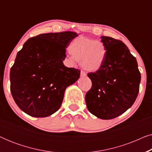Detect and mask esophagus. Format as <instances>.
Returning a JSON list of instances; mask_svg holds the SVG:
<instances>
[{"instance_id": "1", "label": "esophagus", "mask_w": 152, "mask_h": 152, "mask_svg": "<svg viewBox=\"0 0 152 152\" xmlns=\"http://www.w3.org/2000/svg\"><path fill=\"white\" fill-rule=\"evenodd\" d=\"M80 75H81V76H82V77H86V73L84 71H83V70H81Z\"/></svg>"}]
</instances>
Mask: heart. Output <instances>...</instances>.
I'll list each match as a JSON object with an SVG mask.
<instances>
[{
	"label": "heart",
	"instance_id": "obj_1",
	"mask_svg": "<svg viewBox=\"0 0 152 152\" xmlns=\"http://www.w3.org/2000/svg\"><path fill=\"white\" fill-rule=\"evenodd\" d=\"M70 55L68 60L75 64L81 62V65L87 71L95 72L104 62L107 50L100 41H95L85 37L75 39L69 45Z\"/></svg>",
	"mask_w": 152,
	"mask_h": 152
}]
</instances>
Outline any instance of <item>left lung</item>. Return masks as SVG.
Here are the masks:
<instances>
[{
  "instance_id": "8db88e82",
  "label": "left lung",
  "mask_w": 152,
  "mask_h": 152,
  "mask_svg": "<svg viewBox=\"0 0 152 152\" xmlns=\"http://www.w3.org/2000/svg\"><path fill=\"white\" fill-rule=\"evenodd\" d=\"M107 53L102 67L88 77L92 86L86 94L90 113L102 120L115 118L124 113L136 101L140 72L136 59L122 41L101 37Z\"/></svg>"
}]
</instances>
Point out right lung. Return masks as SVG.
I'll list each match as a JSON object with an SVG mask.
<instances>
[{
    "label": "right lung",
    "instance_id": "add662e5",
    "mask_svg": "<svg viewBox=\"0 0 152 152\" xmlns=\"http://www.w3.org/2000/svg\"><path fill=\"white\" fill-rule=\"evenodd\" d=\"M73 32L41 34L29 39L10 70V90L28 115L49 116L61 107L66 88L80 78V70L67 68L66 48L77 37Z\"/></svg>",
    "mask_w": 152,
    "mask_h": 152
}]
</instances>
